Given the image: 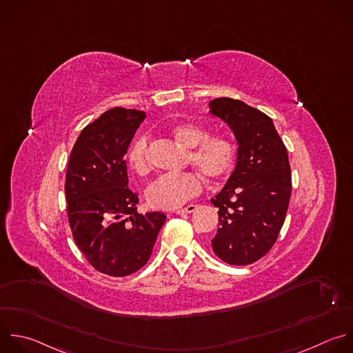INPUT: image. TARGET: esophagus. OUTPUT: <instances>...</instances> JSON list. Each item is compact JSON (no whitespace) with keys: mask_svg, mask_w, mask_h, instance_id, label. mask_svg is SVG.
<instances>
[{"mask_svg":"<svg viewBox=\"0 0 353 353\" xmlns=\"http://www.w3.org/2000/svg\"><path fill=\"white\" fill-rule=\"evenodd\" d=\"M196 209V205H194V203H191V205H188V206H185V208H181V209H177L174 213H177V214H184V213H192L194 210Z\"/></svg>","mask_w":353,"mask_h":353,"instance_id":"34e87169","label":"esophagus"}]
</instances>
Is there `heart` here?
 I'll return each mask as SVG.
<instances>
[{
	"label": "heart",
	"instance_id": "b5f03b06",
	"mask_svg": "<svg viewBox=\"0 0 353 353\" xmlns=\"http://www.w3.org/2000/svg\"><path fill=\"white\" fill-rule=\"evenodd\" d=\"M174 141L188 150L187 163L194 166L208 181L217 183L225 179L236 165L239 147L232 139L223 134L209 136V130L195 123H180L170 129ZM129 168L144 176L150 172L148 139L137 137L129 147ZM202 191V177L195 172L168 174L155 180L147 190V201L155 209L172 210Z\"/></svg>",
	"mask_w": 353,
	"mask_h": 353
}]
</instances>
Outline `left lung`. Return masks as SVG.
Masks as SVG:
<instances>
[{"label":"left lung","instance_id":"obj_1","mask_svg":"<svg viewBox=\"0 0 353 353\" xmlns=\"http://www.w3.org/2000/svg\"><path fill=\"white\" fill-rule=\"evenodd\" d=\"M209 106L239 141L236 169L210 199L220 225L212 248L228 265H251L272 250L285 220L292 188L288 152L259 109L227 97Z\"/></svg>","mask_w":353,"mask_h":353}]
</instances>
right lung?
<instances>
[{
	"mask_svg": "<svg viewBox=\"0 0 353 353\" xmlns=\"http://www.w3.org/2000/svg\"><path fill=\"white\" fill-rule=\"evenodd\" d=\"M145 112L113 108L87 125L66 170L65 195L73 240L98 272L123 277L150 259L166 216L137 212L125 155Z\"/></svg>",
	"mask_w": 353,
	"mask_h": 353,
	"instance_id": "add662e5",
	"label": "right lung"
}]
</instances>
